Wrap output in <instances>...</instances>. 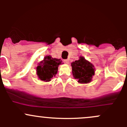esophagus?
Returning a JSON list of instances; mask_svg holds the SVG:
<instances>
[{
    "label": "esophagus",
    "instance_id": "1",
    "mask_svg": "<svg viewBox=\"0 0 127 127\" xmlns=\"http://www.w3.org/2000/svg\"><path fill=\"white\" fill-rule=\"evenodd\" d=\"M64 62L65 63H66V64L69 63V60H64Z\"/></svg>",
    "mask_w": 127,
    "mask_h": 127
}]
</instances>
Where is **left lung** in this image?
Returning <instances> with one entry per match:
<instances>
[{
    "label": "left lung",
    "instance_id": "obj_1",
    "mask_svg": "<svg viewBox=\"0 0 127 127\" xmlns=\"http://www.w3.org/2000/svg\"><path fill=\"white\" fill-rule=\"evenodd\" d=\"M74 77L77 79L80 84H88L92 81L95 75L94 66L83 56H80L79 60L71 63Z\"/></svg>",
    "mask_w": 127,
    "mask_h": 127
}]
</instances>
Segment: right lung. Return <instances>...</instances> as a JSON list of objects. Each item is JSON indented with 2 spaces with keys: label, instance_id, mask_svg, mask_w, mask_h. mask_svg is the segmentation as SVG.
Returning <instances> with one entry per match:
<instances>
[{
  "label": "right lung",
  "instance_id": "right-lung-1",
  "mask_svg": "<svg viewBox=\"0 0 127 127\" xmlns=\"http://www.w3.org/2000/svg\"><path fill=\"white\" fill-rule=\"evenodd\" d=\"M62 62L60 59L53 58L51 56H47L40 62L36 67L37 74L41 80L49 82L55 76L58 70V66Z\"/></svg>",
  "mask_w": 127,
  "mask_h": 127
}]
</instances>
